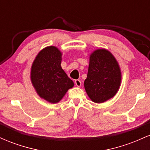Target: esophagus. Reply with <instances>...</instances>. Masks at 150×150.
Listing matches in <instances>:
<instances>
[{
    "label": "esophagus",
    "mask_w": 150,
    "mask_h": 150,
    "mask_svg": "<svg viewBox=\"0 0 150 150\" xmlns=\"http://www.w3.org/2000/svg\"><path fill=\"white\" fill-rule=\"evenodd\" d=\"M75 84L77 87H80L81 86V81L80 80H75Z\"/></svg>",
    "instance_id": "obj_1"
}]
</instances>
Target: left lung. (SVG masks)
I'll return each mask as SVG.
<instances>
[{
    "label": "left lung",
    "instance_id": "left-lung-1",
    "mask_svg": "<svg viewBox=\"0 0 150 150\" xmlns=\"http://www.w3.org/2000/svg\"><path fill=\"white\" fill-rule=\"evenodd\" d=\"M121 73L116 58L106 49H97L91 54L84 85L87 95L95 103L112 98L119 89Z\"/></svg>",
    "mask_w": 150,
    "mask_h": 150
}]
</instances>
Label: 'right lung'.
Segmentation results:
<instances>
[{"label":"right lung","mask_w":150,"mask_h":150,"mask_svg":"<svg viewBox=\"0 0 150 150\" xmlns=\"http://www.w3.org/2000/svg\"><path fill=\"white\" fill-rule=\"evenodd\" d=\"M61 53L55 46L40 51L31 70L32 85L41 97L51 103H57L74 86L61 68Z\"/></svg>","instance_id":"obj_1"}]
</instances>
